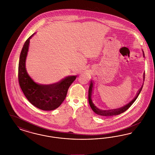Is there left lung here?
I'll use <instances>...</instances> for the list:
<instances>
[{
	"label": "left lung",
	"mask_w": 155,
	"mask_h": 155,
	"mask_svg": "<svg viewBox=\"0 0 155 155\" xmlns=\"http://www.w3.org/2000/svg\"><path fill=\"white\" fill-rule=\"evenodd\" d=\"M142 53H143V57L145 58L144 52L143 51H142ZM144 80H145V73H143V81H144ZM143 85L141 87L140 89L139 90V91L138 92V94H137V96H135L134 98V99L132 100L130 102L127 103V104H125V106H124L118 108V109H112V110H101V109H99L98 107H97L95 105V104L93 102V101H92V89H93L94 84H93L92 81H91V84H90L88 90V101L89 105H90L91 109H92V110L94 111L96 114L99 115V116H104V117H111V116H117V115H118L120 114H121V113H124L133 104V103L137 99L138 96H139L140 91L143 88Z\"/></svg>",
	"instance_id": "8db88e82"
}]
</instances>
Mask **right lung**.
<instances>
[{
    "label": "right lung",
    "instance_id": "obj_1",
    "mask_svg": "<svg viewBox=\"0 0 155 155\" xmlns=\"http://www.w3.org/2000/svg\"><path fill=\"white\" fill-rule=\"evenodd\" d=\"M35 34L25 41L20 53L18 63L19 84L24 95L32 104L43 110H53L57 109L64 101L69 87L77 76H68L59 82L48 85L38 84L31 78L26 70L25 61L30 39Z\"/></svg>",
    "mask_w": 155,
    "mask_h": 155
}]
</instances>
